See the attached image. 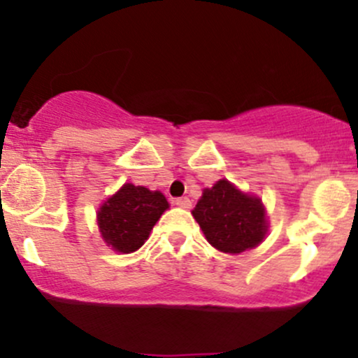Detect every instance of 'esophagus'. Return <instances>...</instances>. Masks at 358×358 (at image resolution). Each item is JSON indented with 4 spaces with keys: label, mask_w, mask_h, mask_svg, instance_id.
Here are the masks:
<instances>
[{
    "label": "esophagus",
    "mask_w": 358,
    "mask_h": 358,
    "mask_svg": "<svg viewBox=\"0 0 358 358\" xmlns=\"http://www.w3.org/2000/svg\"><path fill=\"white\" fill-rule=\"evenodd\" d=\"M175 205H178L180 208H190L192 200L188 196H180V199H175Z\"/></svg>",
    "instance_id": "1"
}]
</instances>
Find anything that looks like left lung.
<instances>
[{"instance_id": "obj_1", "label": "left lung", "mask_w": 358, "mask_h": 358, "mask_svg": "<svg viewBox=\"0 0 358 358\" xmlns=\"http://www.w3.org/2000/svg\"><path fill=\"white\" fill-rule=\"evenodd\" d=\"M193 217L215 249L239 254L264 239L266 212L256 196L242 193L227 180L203 190Z\"/></svg>"}]
</instances>
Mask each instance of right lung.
<instances>
[{
  "instance_id": "1",
  "label": "right lung",
  "mask_w": 358,
  "mask_h": 358,
  "mask_svg": "<svg viewBox=\"0 0 358 358\" xmlns=\"http://www.w3.org/2000/svg\"><path fill=\"white\" fill-rule=\"evenodd\" d=\"M166 208L168 202L163 193L126 183L97 213L102 237L117 252H134L145 244Z\"/></svg>"
}]
</instances>
